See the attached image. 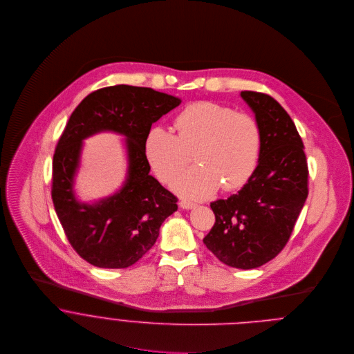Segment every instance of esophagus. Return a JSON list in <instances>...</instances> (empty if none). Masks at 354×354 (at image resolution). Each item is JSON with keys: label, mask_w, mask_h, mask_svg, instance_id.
<instances>
[{"label": "esophagus", "mask_w": 354, "mask_h": 354, "mask_svg": "<svg viewBox=\"0 0 354 354\" xmlns=\"http://www.w3.org/2000/svg\"><path fill=\"white\" fill-rule=\"evenodd\" d=\"M180 207H181L183 209H192V208H195V207H196V204L185 202V201H181V202H180Z\"/></svg>", "instance_id": "34e87169"}]
</instances>
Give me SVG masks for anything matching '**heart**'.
<instances>
[{"label": "heart", "instance_id": "obj_1", "mask_svg": "<svg viewBox=\"0 0 354 354\" xmlns=\"http://www.w3.org/2000/svg\"><path fill=\"white\" fill-rule=\"evenodd\" d=\"M177 133L165 127L149 131L145 153L156 177L169 181L189 160L197 147L199 162L181 173L171 188L188 201L212 196L221 185L234 191L245 185L257 169L263 136L256 118L248 113L211 101L187 104L176 117Z\"/></svg>", "mask_w": 354, "mask_h": 354}]
</instances>
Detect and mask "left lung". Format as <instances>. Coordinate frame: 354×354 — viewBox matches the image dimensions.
<instances>
[{
    "instance_id": "1",
    "label": "left lung",
    "mask_w": 354,
    "mask_h": 354,
    "mask_svg": "<svg viewBox=\"0 0 354 354\" xmlns=\"http://www.w3.org/2000/svg\"><path fill=\"white\" fill-rule=\"evenodd\" d=\"M260 125V160L250 181L209 205L215 223L203 239L222 263L251 270L283 250L308 196L304 145L286 110L272 97L241 91Z\"/></svg>"
}]
</instances>
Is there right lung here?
<instances>
[{
    "mask_svg": "<svg viewBox=\"0 0 354 354\" xmlns=\"http://www.w3.org/2000/svg\"><path fill=\"white\" fill-rule=\"evenodd\" d=\"M181 103L147 87L111 86L87 95L71 114L53 156L51 198L73 250L101 268H127L151 250L177 198L150 176L145 140L151 125ZM126 136L127 180L114 196L79 203L73 191L82 140L100 131Z\"/></svg>",
    "mask_w": 354,
    "mask_h": 354,
    "instance_id": "right-lung-1",
    "label": "right lung"
}]
</instances>
